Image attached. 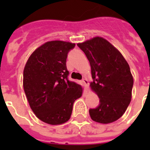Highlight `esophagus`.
Returning <instances> with one entry per match:
<instances>
[{"mask_svg":"<svg viewBox=\"0 0 150 150\" xmlns=\"http://www.w3.org/2000/svg\"><path fill=\"white\" fill-rule=\"evenodd\" d=\"M82 84L84 85L86 87V88H88V87H89V81L87 80V79H86V78H85V79H82Z\"/></svg>","mask_w":150,"mask_h":150,"instance_id":"obj_1","label":"esophagus"}]
</instances>
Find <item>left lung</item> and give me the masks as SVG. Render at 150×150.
<instances>
[{
  "label": "left lung",
  "mask_w": 150,
  "mask_h": 150,
  "mask_svg": "<svg viewBox=\"0 0 150 150\" xmlns=\"http://www.w3.org/2000/svg\"><path fill=\"white\" fill-rule=\"evenodd\" d=\"M91 66V89L97 94L100 105L89 110L93 121L110 124L118 120L132 100L133 76L121 53L100 36L77 44Z\"/></svg>",
  "instance_id": "1"
}]
</instances>
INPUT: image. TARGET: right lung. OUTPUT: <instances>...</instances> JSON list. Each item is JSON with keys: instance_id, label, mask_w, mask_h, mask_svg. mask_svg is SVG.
I'll return each mask as SVG.
<instances>
[{"instance_id": "1", "label": "right lung", "mask_w": 150, "mask_h": 150, "mask_svg": "<svg viewBox=\"0 0 150 150\" xmlns=\"http://www.w3.org/2000/svg\"><path fill=\"white\" fill-rule=\"evenodd\" d=\"M75 43L48 41L29 56L23 71V88L29 104L40 121L52 125L70 119L82 86L68 79L66 59Z\"/></svg>"}]
</instances>
